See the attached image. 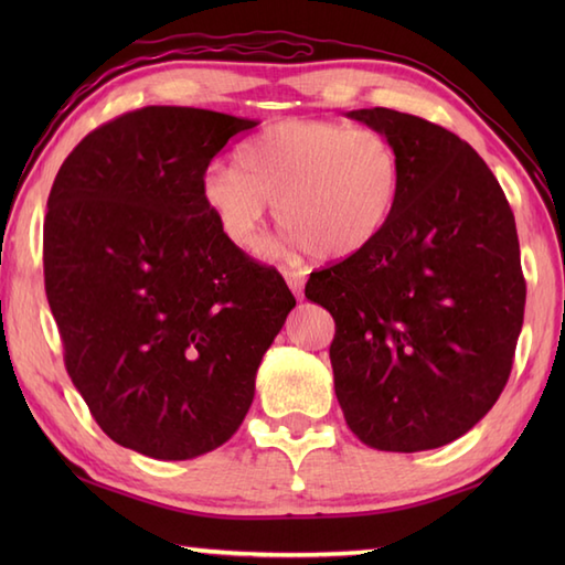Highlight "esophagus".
Returning a JSON list of instances; mask_svg holds the SVG:
<instances>
[{
    "mask_svg": "<svg viewBox=\"0 0 565 565\" xmlns=\"http://www.w3.org/2000/svg\"><path fill=\"white\" fill-rule=\"evenodd\" d=\"M284 274V279H286V284H289V289L301 298V294H303V284H306V276H303V271H296V269H284L281 271Z\"/></svg>",
    "mask_w": 565,
    "mask_h": 565,
    "instance_id": "1",
    "label": "esophagus"
}]
</instances>
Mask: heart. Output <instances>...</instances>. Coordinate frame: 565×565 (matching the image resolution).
Listing matches in <instances>:
<instances>
[{
  "mask_svg": "<svg viewBox=\"0 0 565 565\" xmlns=\"http://www.w3.org/2000/svg\"><path fill=\"white\" fill-rule=\"evenodd\" d=\"M403 191V160L376 128L326 118H284L239 150V167L215 162L201 194L239 249L262 243L269 203L291 243L320 259H347L386 231Z\"/></svg>",
  "mask_w": 565,
  "mask_h": 565,
  "instance_id": "1",
  "label": "heart"
}]
</instances>
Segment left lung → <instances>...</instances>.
<instances>
[{"label": "left lung", "mask_w": 565, "mask_h": 565, "mask_svg": "<svg viewBox=\"0 0 565 565\" xmlns=\"http://www.w3.org/2000/svg\"><path fill=\"white\" fill-rule=\"evenodd\" d=\"M347 116L398 148L401 201L376 243L310 274L306 298L334 320V393L354 435L379 451L437 449L510 379L526 298L518 227L451 130L381 106Z\"/></svg>", "instance_id": "1"}]
</instances>
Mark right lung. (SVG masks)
Here are the masks:
<instances>
[{"instance_id":"1","label":"right lung","mask_w":565,"mask_h":565,"mask_svg":"<svg viewBox=\"0 0 565 565\" xmlns=\"http://www.w3.org/2000/svg\"><path fill=\"white\" fill-rule=\"evenodd\" d=\"M257 121L146 106L67 154L43 223L45 296L65 369L116 444L162 461L231 439L296 298L235 247L201 194Z\"/></svg>"}]
</instances>
